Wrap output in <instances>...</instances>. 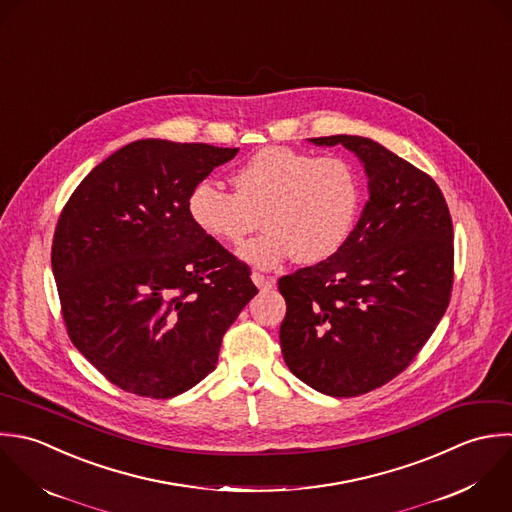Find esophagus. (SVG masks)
<instances>
[{
    "mask_svg": "<svg viewBox=\"0 0 512 512\" xmlns=\"http://www.w3.org/2000/svg\"><path fill=\"white\" fill-rule=\"evenodd\" d=\"M251 279H253V283L259 289H273L275 287V279L273 277H267V275H261V273H253Z\"/></svg>",
    "mask_w": 512,
    "mask_h": 512,
    "instance_id": "obj_1",
    "label": "esophagus"
}]
</instances>
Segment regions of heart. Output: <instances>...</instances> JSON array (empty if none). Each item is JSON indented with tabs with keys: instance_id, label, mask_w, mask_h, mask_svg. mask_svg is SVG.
Wrapping results in <instances>:
<instances>
[{
	"instance_id": "b5f03b06",
	"label": "heart",
	"mask_w": 512,
	"mask_h": 512,
	"mask_svg": "<svg viewBox=\"0 0 512 512\" xmlns=\"http://www.w3.org/2000/svg\"><path fill=\"white\" fill-rule=\"evenodd\" d=\"M233 193L199 181L187 195L193 225L209 239L237 245L259 225L265 231L239 249L259 269L295 257L313 265L349 239L361 207L353 165L337 155L315 157L289 147H265L231 173Z\"/></svg>"
}]
</instances>
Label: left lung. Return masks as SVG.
I'll return each instance as SVG.
<instances>
[{
    "label": "left lung",
    "mask_w": 512,
    "mask_h": 512,
    "mask_svg": "<svg viewBox=\"0 0 512 512\" xmlns=\"http://www.w3.org/2000/svg\"><path fill=\"white\" fill-rule=\"evenodd\" d=\"M309 141L355 153L369 201L335 255L279 279L281 351L305 385L357 397L405 371L443 319L453 221L439 185L385 145L359 135Z\"/></svg>",
    "instance_id": "left-lung-1"
}]
</instances>
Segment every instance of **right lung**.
<instances>
[{"instance_id": "right-lung-1", "label": "right lung", "mask_w": 512, "mask_h": 512, "mask_svg": "<svg viewBox=\"0 0 512 512\" xmlns=\"http://www.w3.org/2000/svg\"><path fill=\"white\" fill-rule=\"evenodd\" d=\"M237 151L133 141L93 167L59 215L51 269L69 339L127 393L171 399L203 381L257 295L249 267L187 213L189 191Z\"/></svg>"}]
</instances>
